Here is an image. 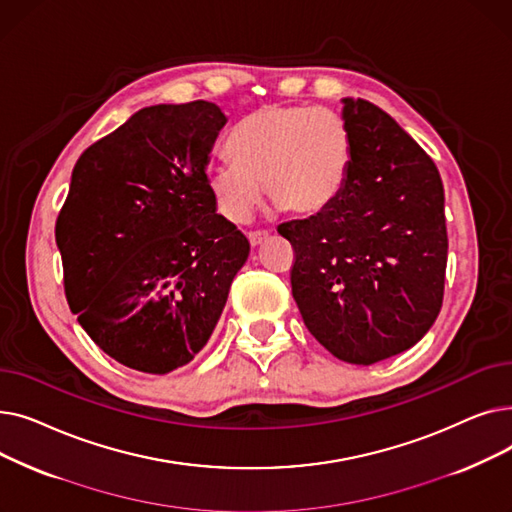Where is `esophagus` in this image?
Returning <instances> with one entry per match:
<instances>
[{
  "label": "esophagus",
  "mask_w": 512,
  "mask_h": 512,
  "mask_svg": "<svg viewBox=\"0 0 512 512\" xmlns=\"http://www.w3.org/2000/svg\"><path fill=\"white\" fill-rule=\"evenodd\" d=\"M247 236H249L251 247H259L261 242H263V240H267V236H270V234H267L265 230H257V232H249Z\"/></svg>",
  "instance_id": "34e87169"
}]
</instances>
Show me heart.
<instances>
[{"label": "heart", "instance_id": "obj_1", "mask_svg": "<svg viewBox=\"0 0 512 512\" xmlns=\"http://www.w3.org/2000/svg\"><path fill=\"white\" fill-rule=\"evenodd\" d=\"M230 157L213 164L207 186L228 222H247L263 197L315 215L332 207L351 178L355 139L328 107L263 105L242 118L228 141Z\"/></svg>", "mask_w": 512, "mask_h": 512}]
</instances>
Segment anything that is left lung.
Returning a JSON list of instances; mask_svg holds the SVG:
<instances>
[{"mask_svg": "<svg viewBox=\"0 0 512 512\" xmlns=\"http://www.w3.org/2000/svg\"><path fill=\"white\" fill-rule=\"evenodd\" d=\"M355 159L338 201L278 226L292 297L340 361L371 365L417 344L442 307L448 236L436 164L378 105L342 99Z\"/></svg>", "mask_w": 512, "mask_h": 512, "instance_id": "8db88e82", "label": "left lung"}]
</instances>
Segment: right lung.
<instances>
[{
	"label": "right lung",
	"mask_w": 512,
	"mask_h": 512,
	"mask_svg": "<svg viewBox=\"0 0 512 512\" xmlns=\"http://www.w3.org/2000/svg\"><path fill=\"white\" fill-rule=\"evenodd\" d=\"M215 103L151 105L78 157L56 222L64 288L91 340L118 363L170 373L207 344L251 245L215 213Z\"/></svg>",
	"instance_id": "obj_1"
}]
</instances>
